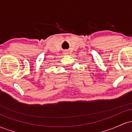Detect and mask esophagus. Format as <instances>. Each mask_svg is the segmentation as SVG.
Segmentation results:
<instances>
[{"mask_svg":"<svg viewBox=\"0 0 132 132\" xmlns=\"http://www.w3.org/2000/svg\"><path fill=\"white\" fill-rule=\"evenodd\" d=\"M65 53V54H68V53H67V52H65V53Z\"/></svg>","mask_w":132,"mask_h":132,"instance_id":"esophagus-1","label":"esophagus"}]
</instances>
